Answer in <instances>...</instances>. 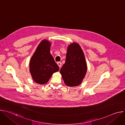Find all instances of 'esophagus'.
<instances>
[{
    "mask_svg": "<svg viewBox=\"0 0 125 125\" xmlns=\"http://www.w3.org/2000/svg\"><path fill=\"white\" fill-rule=\"evenodd\" d=\"M57 65H58L59 67L60 68L61 67V63L60 62H58L57 63Z\"/></svg>",
    "mask_w": 125,
    "mask_h": 125,
    "instance_id": "1",
    "label": "esophagus"
}]
</instances>
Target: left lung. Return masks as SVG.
<instances>
[{
    "instance_id": "left-lung-1",
    "label": "left lung",
    "mask_w": 125,
    "mask_h": 125,
    "mask_svg": "<svg viewBox=\"0 0 125 125\" xmlns=\"http://www.w3.org/2000/svg\"><path fill=\"white\" fill-rule=\"evenodd\" d=\"M87 69L85 56L81 46L76 42L70 44L67 47L65 63L60 71L65 84L70 87L80 85Z\"/></svg>"
}]
</instances>
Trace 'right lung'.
Instances as JSON below:
<instances>
[{
	"label": "right lung",
	"instance_id": "1",
	"mask_svg": "<svg viewBox=\"0 0 125 125\" xmlns=\"http://www.w3.org/2000/svg\"><path fill=\"white\" fill-rule=\"evenodd\" d=\"M51 43L42 40L38 45L30 61V72L33 80L38 84L46 83L59 68L50 54Z\"/></svg>",
	"mask_w": 125,
	"mask_h": 125
}]
</instances>
